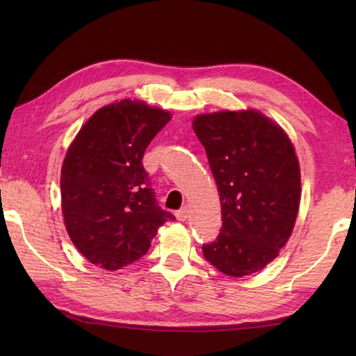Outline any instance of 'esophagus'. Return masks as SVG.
I'll return each instance as SVG.
<instances>
[{"label": "esophagus", "instance_id": "esophagus-1", "mask_svg": "<svg viewBox=\"0 0 356 356\" xmlns=\"http://www.w3.org/2000/svg\"><path fill=\"white\" fill-rule=\"evenodd\" d=\"M188 216H190V211H188V208H186V207H184L182 209H179L177 213H176L177 220H180V222H185L186 218H188Z\"/></svg>", "mask_w": 356, "mask_h": 356}]
</instances>
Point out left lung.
Returning <instances> with one entry per match:
<instances>
[{"label":"left lung","instance_id":"1","mask_svg":"<svg viewBox=\"0 0 356 356\" xmlns=\"http://www.w3.org/2000/svg\"><path fill=\"white\" fill-rule=\"evenodd\" d=\"M193 130L205 147L222 202V229L202 246L231 277L261 270L277 259L297 220L300 165L287 134L260 111L199 115Z\"/></svg>","mask_w":356,"mask_h":356}]
</instances>
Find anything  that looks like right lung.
Instances as JSON below:
<instances>
[{
    "mask_svg": "<svg viewBox=\"0 0 356 356\" xmlns=\"http://www.w3.org/2000/svg\"><path fill=\"white\" fill-rule=\"evenodd\" d=\"M168 111L124 99L97 110L67 151L61 200L67 232L86 259L116 270L148 252L159 226L176 220L157 205L142 157Z\"/></svg>",
    "mask_w": 356,
    "mask_h": 356,
    "instance_id": "right-lung-1",
    "label": "right lung"
}]
</instances>
